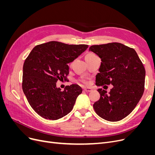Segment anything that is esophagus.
<instances>
[{"label": "esophagus", "mask_w": 155, "mask_h": 155, "mask_svg": "<svg viewBox=\"0 0 155 155\" xmlns=\"http://www.w3.org/2000/svg\"><path fill=\"white\" fill-rule=\"evenodd\" d=\"M84 91L87 92H91L92 91V89L91 88H84Z\"/></svg>", "instance_id": "obj_1"}]
</instances>
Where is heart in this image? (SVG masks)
<instances>
[{
    "mask_svg": "<svg viewBox=\"0 0 155 155\" xmlns=\"http://www.w3.org/2000/svg\"><path fill=\"white\" fill-rule=\"evenodd\" d=\"M94 55V54H87V55ZM81 81L83 82V83H86V81L85 80V79H82V80H81Z\"/></svg>",
    "mask_w": 155,
    "mask_h": 155,
    "instance_id": "obj_1",
    "label": "heart"
}]
</instances>
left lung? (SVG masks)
I'll use <instances>...</instances> for the list:
<instances>
[{"label":"left lung","mask_w":155,"mask_h":155,"mask_svg":"<svg viewBox=\"0 0 155 155\" xmlns=\"http://www.w3.org/2000/svg\"><path fill=\"white\" fill-rule=\"evenodd\" d=\"M89 51L100 58L96 85H112L109 94L97 89L100 100L93 105L96 114L107 121L124 119L132 112L143 95L145 70L136 51L119 43L92 45Z\"/></svg>","instance_id":"1"}]
</instances>
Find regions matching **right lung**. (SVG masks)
Segmentation results:
<instances>
[{"label": "right lung", "instance_id": "right-lung-1", "mask_svg": "<svg viewBox=\"0 0 155 155\" xmlns=\"http://www.w3.org/2000/svg\"><path fill=\"white\" fill-rule=\"evenodd\" d=\"M88 46L50 41L33 48L23 65L22 87L29 104L45 119L56 120L73 109L82 88L72 84L64 91L56 87L58 79L66 81L68 63L72 62Z\"/></svg>", "mask_w": 155, "mask_h": 155}]
</instances>
